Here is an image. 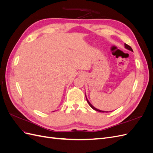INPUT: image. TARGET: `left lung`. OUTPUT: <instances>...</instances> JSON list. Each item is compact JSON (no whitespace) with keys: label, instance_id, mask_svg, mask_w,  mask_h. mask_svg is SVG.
I'll return each instance as SVG.
<instances>
[{"label":"left lung","instance_id":"1","mask_svg":"<svg viewBox=\"0 0 153 153\" xmlns=\"http://www.w3.org/2000/svg\"><path fill=\"white\" fill-rule=\"evenodd\" d=\"M124 47L126 48V49H128V50H130V51H131V52H133V50H132V48H131V47H129V45H128L127 44H126L125 43L124 44ZM85 97H86V95H85ZM86 100H87V103H89V105H90V106L92 108V109H94V110H96V111H98V112H105V111H103V110H99V109H97V108H96L94 106H92V105L89 102V100H87V97H86ZM105 112H106L105 111Z\"/></svg>","mask_w":153,"mask_h":153}]
</instances>
